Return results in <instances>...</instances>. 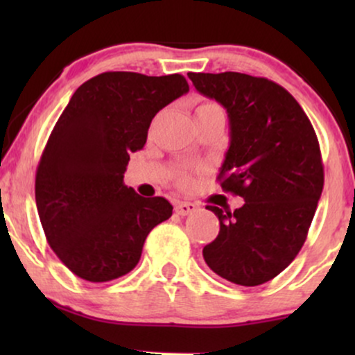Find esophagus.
<instances>
[{"mask_svg": "<svg viewBox=\"0 0 355 355\" xmlns=\"http://www.w3.org/2000/svg\"><path fill=\"white\" fill-rule=\"evenodd\" d=\"M195 210H197V205L191 202H178L177 205H175V211H177L178 215H182V217L193 214Z\"/></svg>", "mask_w": 355, "mask_h": 355, "instance_id": "34e87169", "label": "esophagus"}]
</instances>
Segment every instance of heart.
I'll return each mask as SVG.
<instances>
[{"label": "heart", "instance_id": "1", "mask_svg": "<svg viewBox=\"0 0 355 355\" xmlns=\"http://www.w3.org/2000/svg\"><path fill=\"white\" fill-rule=\"evenodd\" d=\"M211 107H217V105H215V103H198L197 108H195V113L202 112V110L211 108ZM178 180H180L182 185H189V183H190V177H189V175H182V177L178 178Z\"/></svg>", "mask_w": 355, "mask_h": 355}]
</instances>
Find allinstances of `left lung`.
Listing matches in <instances>:
<instances>
[{
    "label": "left lung",
    "mask_w": 355,
    "mask_h": 355,
    "mask_svg": "<svg viewBox=\"0 0 355 355\" xmlns=\"http://www.w3.org/2000/svg\"><path fill=\"white\" fill-rule=\"evenodd\" d=\"M189 78L227 110L230 146L218 180L245 200L234 211L207 207L220 232L203 247V259L229 282L266 284L302 248L324 189L315 132L294 96L274 81L235 71Z\"/></svg>",
    "instance_id": "1"
}]
</instances>
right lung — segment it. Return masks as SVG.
I'll list each match as a JSON object with an SVG mask.
<instances>
[{"mask_svg":"<svg viewBox=\"0 0 355 355\" xmlns=\"http://www.w3.org/2000/svg\"><path fill=\"white\" fill-rule=\"evenodd\" d=\"M189 92L182 75L107 71L73 93L44 146L35 197L48 243L75 275L108 282L133 270L146 235L172 217L164 197L123 183L162 108Z\"/></svg>","mask_w":355,"mask_h":355,"instance_id":"obj_1","label":"right lung"}]
</instances>
